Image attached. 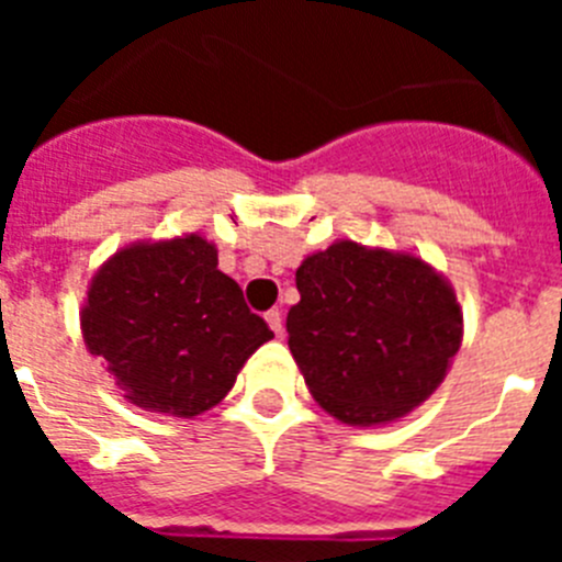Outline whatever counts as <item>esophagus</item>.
Listing matches in <instances>:
<instances>
[{"mask_svg":"<svg viewBox=\"0 0 562 562\" xmlns=\"http://www.w3.org/2000/svg\"><path fill=\"white\" fill-rule=\"evenodd\" d=\"M265 321H267V324H270V329L276 331V337L284 335V321H281V312L270 310V312H267V315H265Z\"/></svg>","mask_w":562,"mask_h":562,"instance_id":"34e87169","label":"esophagus"}]
</instances>
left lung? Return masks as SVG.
Returning <instances> with one entry per match:
<instances>
[{"instance_id": "left-lung-1", "label": "left lung", "mask_w": 562, "mask_h": 562, "mask_svg": "<svg viewBox=\"0 0 562 562\" xmlns=\"http://www.w3.org/2000/svg\"><path fill=\"white\" fill-rule=\"evenodd\" d=\"M295 284L290 351L337 422L391 425L445 382L464 315L453 284L422 256L340 238L301 261Z\"/></svg>"}]
</instances>
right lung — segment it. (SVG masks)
<instances>
[{"instance_id":"right-lung-1","label":"right lung","mask_w":562,"mask_h":562,"mask_svg":"<svg viewBox=\"0 0 562 562\" xmlns=\"http://www.w3.org/2000/svg\"><path fill=\"white\" fill-rule=\"evenodd\" d=\"M81 335L123 400L177 419L220 405L252 351L272 340L200 233L114 250L87 286Z\"/></svg>"}]
</instances>
